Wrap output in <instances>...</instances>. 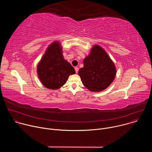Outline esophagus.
I'll use <instances>...</instances> for the list:
<instances>
[{"label":"esophagus","instance_id":"1","mask_svg":"<svg viewBox=\"0 0 152 152\" xmlns=\"http://www.w3.org/2000/svg\"><path fill=\"white\" fill-rule=\"evenodd\" d=\"M75 70L76 73H77L78 72V71H79V68L77 67H75Z\"/></svg>","mask_w":152,"mask_h":152}]
</instances>
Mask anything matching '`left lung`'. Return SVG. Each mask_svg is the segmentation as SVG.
Instances as JSON below:
<instances>
[{
    "mask_svg": "<svg viewBox=\"0 0 152 152\" xmlns=\"http://www.w3.org/2000/svg\"><path fill=\"white\" fill-rule=\"evenodd\" d=\"M115 75L113 62L98 45H95L90 54L84 59L83 67L79 71L83 85L91 91L106 89L113 82Z\"/></svg>",
    "mask_w": 152,
    "mask_h": 152,
    "instance_id": "8db88e82",
    "label": "left lung"
}]
</instances>
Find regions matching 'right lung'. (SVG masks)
<instances>
[{
    "label": "right lung",
    "instance_id": "1",
    "mask_svg": "<svg viewBox=\"0 0 152 152\" xmlns=\"http://www.w3.org/2000/svg\"><path fill=\"white\" fill-rule=\"evenodd\" d=\"M41 83L49 89H58L66 83L69 76L75 73L74 68L64 59L59 42H53L48 48L37 67Z\"/></svg>",
    "mask_w": 152,
    "mask_h": 152
}]
</instances>
